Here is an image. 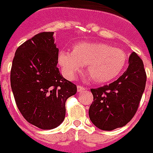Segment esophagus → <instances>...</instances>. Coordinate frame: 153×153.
I'll return each instance as SVG.
<instances>
[{
  "mask_svg": "<svg viewBox=\"0 0 153 153\" xmlns=\"http://www.w3.org/2000/svg\"><path fill=\"white\" fill-rule=\"evenodd\" d=\"M84 90H85V88L84 86L81 85H77V91L78 92H82Z\"/></svg>",
  "mask_w": 153,
  "mask_h": 153,
  "instance_id": "obj_1",
  "label": "esophagus"
}]
</instances>
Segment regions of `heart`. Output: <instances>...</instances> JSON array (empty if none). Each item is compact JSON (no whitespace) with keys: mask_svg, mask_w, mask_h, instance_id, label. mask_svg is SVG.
Wrapping results in <instances>:
<instances>
[{"mask_svg":"<svg viewBox=\"0 0 153 153\" xmlns=\"http://www.w3.org/2000/svg\"><path fill=\"white\" fill-rule=\"evenodd\" d=\"M59 63L69 79H74L87 65V73L96 83L113 81L124 71L127 56L123 50L102 42H78L72 53L62 51Z\"/></svg>","mask_w":153,"mask_h":153,"instance_id":"b5f03b06","label":"heart"}]
</instances>
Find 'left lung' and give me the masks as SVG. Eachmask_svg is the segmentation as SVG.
Listing matches in <instances>:
<instances>
[{
  "instance_id": "8db88e82",
  "label": "left lung",
  "mask_w": 153,
  "mask_h": 153,
  "mask_svg": "<svg viewBox=\"0 0 153 153\" xmlns=\"http://www.w3.org/2000/svg\"><path fill=\"white\" fill-rule=\"evenodd\" d=\"M129 65L120 77L110 85L91 89L94 102L89 119L97 128L112 131L129 123L138 110L145 89L146 72L142 59L131 54Z\"/></svg>"
}]
</instances>
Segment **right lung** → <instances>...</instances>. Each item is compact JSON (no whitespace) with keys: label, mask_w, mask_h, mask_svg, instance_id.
Returning <instances> with one entry per match:
<instances>
[{"label":"right lung","mask_w":153,"mask_h":153,"mask_svg":"<svg viewBox=\"0 0 153 153\" xmlns=\"http://www.w3.org/2000/svg\"><path fill=\"white\" fill-rule=\"evenodd\" d=\"M53 32H42L19 46L13 59L10 83L18 110L26 121L42 130L64 121L65 102L76 85L57 68L59 49Z\"/></svg>","instance_id":"1"}]
</instances>
